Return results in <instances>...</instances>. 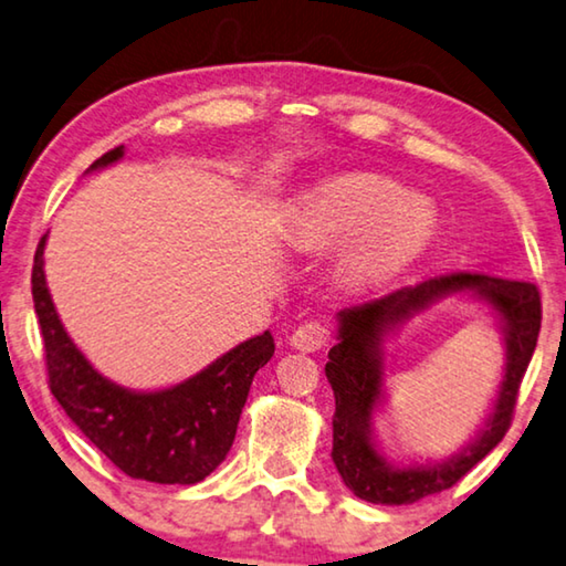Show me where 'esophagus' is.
Here are the masks:
<instances>
[{"instance_id":"34e87169","label":"esophagus","mask_w":566,"mask_h":566,"mask_svg":"<svg viewBox=\"0 0 566 566\" xmlns=\"http://www.w3.org/2000/svg\"><path fill=\"white\" fill-rule=\"evenodd\" d=\"M328 338H332V328H328L326 321H306L293 332L291 346L298 352H318L328 344Z\"/></svg>"}]
</instances>
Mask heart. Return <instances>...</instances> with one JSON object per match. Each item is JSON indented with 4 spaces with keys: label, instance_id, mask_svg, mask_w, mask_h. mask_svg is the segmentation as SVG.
<instances>
[{
    "label": "heart",
    "instance_id": "heart-1",
    "mask_svg": "<svg viewBox=\"0 0 566 566\" xmlns=\"http://www.w3.org/2000/svg\"><path fill=\"white\" fill-rule=\"evenodd\" d=\"M438 230L428 199L377 174H346L301 199L293 238L301 245L334 248L346 240L342 273L354 285H377L430 245Z\"/></svg>",
    "mask_w": 566,
    "mask_h": 566
}]
</instances>
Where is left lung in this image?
Segmentation results:
<instances>
[{
    "label": "left lung",
    "mask_w": 566,
    "mask_h": 566,
    "mask_svg": "<svg viewBox=\"0 0 566 566\" xmlns=\"http://www.w3.org/2000/svg\"><path fill=\"white\" fill-rule=\"evenodd\" d=\"M453 292H473L500 313L507 338V371L500 397L490 422L458 457L442 464L395 469L370 442V412L384 384L380 342L397 323ZM336 318L338 344L328 352L326 364V379L336 397L332 450L336 471L359 499L402 506L455 485L509 432L521 379L532 361L542 328V295L534 283L526 281H506L483 273H450L344 308Z\"/></svg>",
    "instance_id": "1"
}]
</instances>
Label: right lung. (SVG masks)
I'll return each instance as SVG.
<instances>
[{
	"instance_id": "1",
	"label": "right lung",
	"mask_w": 566,
	"mask_h": 566,
	"mask_svg": "<svg viewBox=\"0 0 566 566\" xmlns=\"http://www.w3.org/2000/svg\"><path fill=\"white\" fill-rule=\"evenodd\" d=\"M120 156L124 146H116L95 159L91 171ZM45 240L48 234H42L34 250L32 301L45 344L50 392L85 438L126 475L169 485L205 481L230 453L255 371L271 361V332L234 346L177 387L132 392L95 371L60 324L42 268Z\"/></svg>"
}]
</instances>
